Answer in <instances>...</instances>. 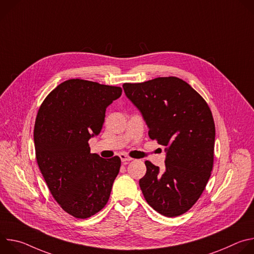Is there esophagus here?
<instances>
[{"label": "esophagus", "mask_w": 254, "mask_h": 254, "mask_svg": "<svg viewBox=\"0 0 254 254\" xmlns=\"http://www.w3.org/2000/svg\"><path fill=\"white\" fill-rule=\"evenodd\" d=\"M120 158H121V160H122L123 163H127V162H129V161L132 160L129 156H127V155H126V154H121V155H120Z\"/></svg>", "instance_id": "obj_1"}]
</instances>
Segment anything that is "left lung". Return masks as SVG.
<instances>
[{
	"mask_svg": "<svg viewBox=\"0 0 254 254\" xmlns=\"http://www.w3.org/2000/svg\"><path fill=\"white\" fill-rule=\"evenodd\" d=\"M127 97L137 107L149 136L165 146V171L146 161L139 187L148 204L160 214L176 217L200 198L211 176L215 125L204 98L178 77H158L124 83Z\"/></svg>",
	"mask_w": 254,
	"mask_h": 254,
	"instance_id": "left-lung-1",
	"label": "left lung"
}]
</instances>
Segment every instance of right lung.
<instances>
[{
	"instance_id": "right-lung-1",
	"label": "right lung",
	"mask_w": 254,
	"mask_h": 254,
	"mask_svg": "<svg viewBox=\"0 0 254 254\" xmlns=\"http://www.w3.org/2000/svg\"><path fill=\"white\" fill-rule=\"evenodd\" d=\"M122 92L118 86L69 79L47 95L36 117L39 169L53 198L75 218L96 214L110 199L121 159L91 154L88 140L100 132L106 107Z\"/></svg>"
}]
</instances>
